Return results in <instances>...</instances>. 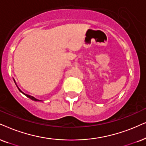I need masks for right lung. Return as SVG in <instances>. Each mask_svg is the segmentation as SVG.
<instances>
[{"instance_id": "1", "label": "right lung", "mask_w": 146, "mask_h": 146, "mask_svg": "<svg viewBox=\"0 0 146 146\" xmlns=\"http://www.w3.org/2000/svg\"><path fill=\"white\" fill-rule=\"evenodd\" d=\"M20 91H21V90H20ZM22 93H23V92H22ZM23 94H24V93H23ZM25 96H26L27 97H28V98H29L30 99H32V100H34V101H37V102H41L42 100H38V99H36V98H35L34 97H33V96H29V95H27V94H25Z\"/></svg>"}]
</instances>
